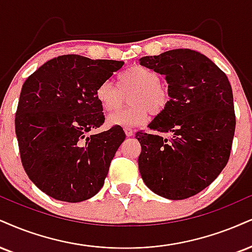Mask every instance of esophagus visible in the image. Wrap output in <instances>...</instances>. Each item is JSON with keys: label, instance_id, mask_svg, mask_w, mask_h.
Here are the masks:
<instances>
[{"label": "esophagus", "instance_id": "obj_1", "mask_svg": "<svg viewBox=\"0 0 252 252\" xmlns=\"http://www.w3.org/2000/svg\"><path fill=\"white\" fill-rule=\"evenodd\" d=\"M124 132H126V135L128 136V137H131V136L134 135V130L131 128H126L124 129Z\"/></svg>", "mask_w": 252, "mask_h": 252}]
</instances>
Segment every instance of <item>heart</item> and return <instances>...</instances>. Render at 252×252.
I'll return each instance as SVG.
<instances>
[{
	"label": "heart",
	"instance_id": "b5f03b06",
	"mask_svg": "<svg viewBox=\"0 0 252 252\" xmlns=\"http://www.w3.org/2000/svg\"><path fill=\"white\" fill-rule=\"evenodd\" d=\"M135 92L130 97L132 108L115 111L108 117L110 126L134 128L148 120V114H159L168 105L169 93L160 84L158 72L143 65H132L118 75L117 87L111 81H103L96 88L95 96L107 111L120 108L123 95Z\"/></svg>",
	"mask_w": 252,
	"mask_h": 252
}]
</instances>
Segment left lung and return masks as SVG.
Returning <instances> with one entry per match:
<instances>
[{
    "instance_id": "8db88e82",
    "label": "left lung",
    "mask_w": 252,
    "mask_h": 252,
    "mask_svg": "<svg viewBox=\"0 0 252 252\" xmlns=\"http://www.w3.org/2000/svg\"><path fill=\"white\" fill-rule=\"evenodd\" d=\"M139 64L164 75L170 97L148 126L151 132L136 134L142 180L164 198H189L210 186L229 160L236 126L231 86L213 61L191 49L144 56Z\"/></svg>"
}]
</instances>
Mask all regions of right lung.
<instances>
[{"label": "right lung", "mask_w": 252, "mask_h": 252, "mask_svg": "<svg viewBox=\"0 0 252 252\" xmlns=\"http://www.w3.org/2000/svg\"><path fill=\"white\" fill-rule=\"evenodd\" d=\"M122 61L63 55L48 61L23 83L15 116L22 165L39 190L59 201L77 203L101 190L111 159L126 134L104 123L96 88Z\"/></svg>", "instance_id": "obj_1"}]
</instances>
